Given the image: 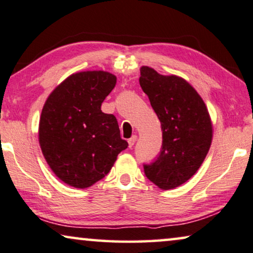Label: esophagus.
Returning a JSON list of instances; mask_svg holds the SVG:
<instances>
[{
  "label": "esophagus",
  "instance_id": "1",
  "mask_svg": "<svg viewBox=\"0 0 253 253\" xmlns=\"http://www.w3.org/2000/svg\"><path fill=\"white\" fill-rule=\"evenodd\" d=\"M136 139H137V137L135 136V135H134V136H131L129 139H128V146H129L130 149L133 148V146H134L135 142H136Z\"/></svg>",
  "mask_w": 253,
  "mask_h": 253
}]
</instances>
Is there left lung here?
Returning <instances> with one entry per match:
<instances>
[{
    "mask_svg": "<svg viewBox=\"0 0 253 253\" xmlns=\"http://www.w3.org/2000/svg\"><path fill=\"white\" fill-rule=\"evenodd\" d=\"M139 85L161 123L163 145L145 176L163 190L182 185L198 171L212 139V124L205 102L185 79L141 68Z\"/></svg>",
    "mask_w": 253,
    "mask_h": 253,
    "instance_id": "left-lung-1",
    "label": "left lung"
}]
</instances>
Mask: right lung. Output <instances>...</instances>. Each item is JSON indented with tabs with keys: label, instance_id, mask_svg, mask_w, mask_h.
<instances>
[{
	"label": "right lung",
	"instance_id": "1",
	"mask_svg": "<svg viewBox=\"0 0 253 253\" xmlns=\"http://www.w3.org/2000/svg\"><path fill=\"white\" fill-rule=\"evenodd\" d=\"M116 82L115 75L102 70L73 74L44 104L39 129L41 149L52 171L68 185L92 186L127 149L116 117L101 110Z\"/></svg>",
	"mask_w": 253,
	"mask_h": 253
}]
</instances>
